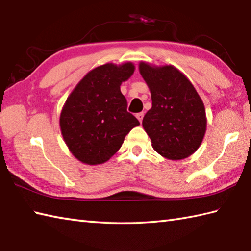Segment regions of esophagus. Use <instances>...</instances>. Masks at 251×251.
Instances as JSON below:
<instances>
[{"label": "esophagus", "instance_id": "34e87169", "mask_svg": "<svg viewBox=\"0 0 251 251\" xmlns=\"http://www.w3.org/2000/svg\"><path fill=\"white\" fill-rule=\"evenodd\" d=\"M143 117H144V113H143V111H142V113L136 114V118L138 119V121H140V122L143 121Z\"/></svg>", "mask_w": 251, "mask_h": 251}]
</instances>
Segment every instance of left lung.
<instances>
[{
    "mask_svg": "<svg viewBox=\"0 0 251 251\" xmlns=\"http://www.w3.org/2000/svg\"><path fill=\"white\" fill-rule=\"evenodd\" d=\"M140 73L151 93L152 107L144 116L143 126L153 149L170 160L188 158L200 147L206 131L201 98L173 65L141 62Z\"/></svg>",
    "mask_w": 251,
    "mask_h": 251,
    "instance_id": "1",
    "label": "left lung"
}]
</instances>
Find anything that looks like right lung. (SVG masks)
I'll return each instance as SVG.
<instances>
[{
	"label": "right lung",
	"instance_id": "obj_1",
	"mask_svg": "<svg viewBox=\"0 0 251 251\" xmlns=\"http://www.w3.org/2000/svg\"><path fill=\"white\" fill-rule=\"evenodd\" d=\"M134 73V65L106 63L77 83L60 115V127L70 151L82 163L106 162L118 151L126 135L140 125L126 110L120 91L122 81Z\"/></svg>",
	"mask_w": 251,
	"mask_h": 251
}]
</instances>
